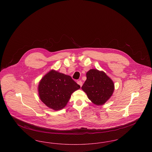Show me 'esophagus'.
<instances>
[{
	"instance_id": "esophagus-1",
	"label": "esophagus",
	"mask_w": 152,
	"mask_h": 152,
	"mask_svg": "<svg viewBox=\"0 0 152 152\" xmlns=\"http://www.w3.org/2000/svg\"><path fill=\"white\" fill-rule=\"evenodd\" d=\"M77 84L79 85L80 87H81L83 86V82L81 81H80V80L77 81Z\"/></svg>"
}]
</instances>
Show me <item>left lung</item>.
I'll return each mask as SVG.
<instances>
[{
    "instance_id": "8db88e82",
    "label": "left lung",
    "mask_w": 152,
    "mask_h": 152,
    "mask_svg": "<svg viewBox=\"0 0 152 152\" xmlns=\"http://www.w3.org/2000/svg\"><path fill=\"white\" fill-rule=\"evenodd\" d=\"M86 76L87 80L81 89L94 104L97 105L104 104L113 93V81L105 73L95 69H90Z\"/></svg>"
}]
</instances>
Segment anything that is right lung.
<instances>
[{
  "instance_id": "obj_1",
  "label": "right lung",
  "mask_w": 152,
  "mask_h": 152,
  "mask_svg": "<svg viewBox=\"0 0 152 152\" xmlns=\"http://www.w3.org/2000/svg\"><path fill=\"white\" fill-rule=\"evenodd\" d=\"M80 88L70 76L51 70L39 82L38 92L46 106L58 110L65 107L73 92Z\"/></svg>"
}]
</instances>
